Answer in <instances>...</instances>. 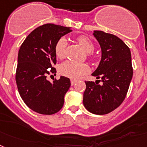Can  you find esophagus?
Instances as JSON below:
<instances>
[{"label": "esophagus", "instance_id": "obj_1", "mask_svg": "<svg viewBox=\"0 0 147 147\" xmlns=\"http://www.w3.org/2000/svg\"><path fill=\"white\" fill-rule=\"evenodd\" d=\"M76 82H77V80H71V85H74L76 83Z\"/></svg>", "mask_w": 147, "mask_h": 147}]
</instances>
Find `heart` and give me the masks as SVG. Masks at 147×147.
Instances as JSON below:
<instances>
[{
  "mask_svg": "<svg viewBox=\"0 0 147 147\" xmlns=\"http://www.w3.org/2000/svg\"><path fill=\"white\" fill-rule=\"evenodd\" d=\"M77 41L78 42L81 47L84 49L85 51L87 53H90L93 51L95 49L94 44L85 36H79L77 37ZM67 40L65 37H61L57 42L55 45V55L58 59H63L65 57V51H66ZM93 56L90 55V58H92ZM60 73L62 76L70 78L71 79H78L81 76L87 74L90 71V68L85 63H77L73 61L67 60L63 63L59 68Z\"/></svg>",
  "mask_w": 147,
  "mask_h": 147,
  "instance_id": "b5f03b06",
  "label": "heart"
}]
</instances>
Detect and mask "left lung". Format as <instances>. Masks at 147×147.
Masks as SVG:
<instances>
[{
	"mask_svg": "<svg viewBox=\"0 0 147 147\" xmlns=\"http://www.w3.org/2000/svg\"><path fill=\"white\" fill-rule=\"evenodd\" d=\"M93 35L100 44L102 60L92 76L101 80L85 81L83 103L90 113L104 115L117 108L126 96L133 76L131 56L129 47L117 36L101 30H95Z\"/></svg>",
	"mask_w": 147,
	"mask_h": 147,
	"instance_id": "left-lung-1",
	"label": "left lung"
}]
</instances>
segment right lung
<instances>
[{
  "label": "right lung",
  "mask_w": 147,
  "mask_h": 147,
  "mask_svg": "<svg viewBox=\"0 0 147 147\" xmlns=\"http://www.w3.org/2000/svg\"><path fill=\"white\" fill-rule=\"evenodd\" d=\"M70 28L45 24L36 28L27 36L18 51L16 81L22 100L34 111L51 115L63 108L64 96L69 89L70 80H47L48 75H56L55 45Z\"/></svg>",
  "instance_id": "right-lung-1"
}]
</instances>
